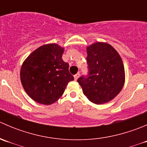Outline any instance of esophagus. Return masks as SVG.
Masks as SVG:
<instances>
[{"instance_id":"esophagus-1","label":"esophagus","mask_w":147,"mask_h":147,"mask_svg":"<svg viewBox=\"0 0 147 147\" xmlns=\"http://www.w3.org/2000/svg\"><path fill=\"white\" fill-rule=\"evenodd\" d=\"M80 75V74L79 72H78V73H77L76 75H74V78H75V80H78V78H79Z\"/></svg>"}]
</instances>
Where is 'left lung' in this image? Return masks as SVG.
Listing matches in <instances>:
<instances>
[{
    "instance_id": "8db88e82",
    "label": "left lung",
    "mask_w": 147,
    "mask_h": 147,
    "mask_svg": "<svg viewBox=\"0 0 147 147\" xmlns=\"http://www.w3.org/2000/svg\"><path fill=\"white\" fill-rule=\"evenodd\" d=\"M88 74L78 82L84 94L97 105L115 98L122 89L125 80L122 60L112 46L95 42L87 47Z\"/></svg>"
}]
</instances>
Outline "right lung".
<instances>
[{"label": "right lung", "mask_w": 147, "mask_h": 147, "mask_svg": "<svg viewBox=\"0 0 147 147\" xmlns=\"http://www.w3.org/2000/svg\"><path fill=\"white\" fill-rule=\"evenodd\" d=\"M64 48L47 44L32 52L23 63L20 80L26 93L35 102L51 105L63 95L68 82L74 80L69 64L62 59Z\"/></svg>", "instance_id": "obj_1"}]
</instances>
